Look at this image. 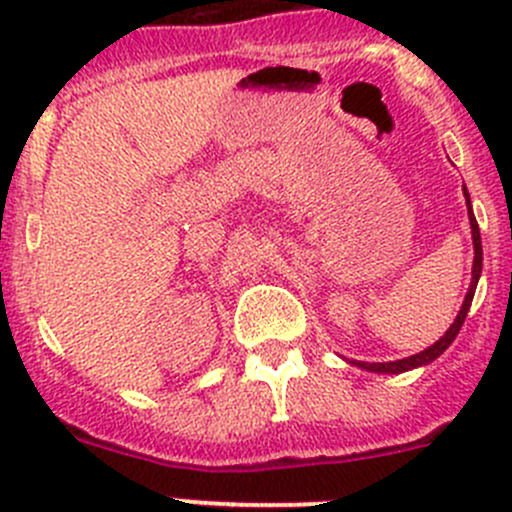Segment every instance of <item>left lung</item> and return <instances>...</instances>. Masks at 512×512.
I'll use <instances>...</instances> for the list:
<instances>
[{
  "instance_id": "left-lung-1",
  "label": "left lung",
  "mask_w": 512,
  "mask_h": 512,
  "mask_svg": "<svg viewBox=\"0 0 512 512\" xmlns=\"http://www.w3.org/2000/svg\"><path fill=\"white\" fill-rule=\"evenodd\" d=\"M463 195H466L468 220H471L473 270H471V287H468L466 299H463V304H461V309H458L456 319H453L451 327L446 329V334H443L438 342H433L428 349H423V352H418L414 356H406V359H396V361H376V364H369V361H352V364L359 366V369L374 371V374H404V371L418 369V366H426V364H431V361H436L438 356H441L448 347H451L453 339L458 337V332H461L463 322H466V317H468V309H471L473 294H476V287H478V280H480V270H483V245H480V230H478V223H476V215H473L471 195H468L466 185H463Z\"/></svg>"
}]
</instances>
